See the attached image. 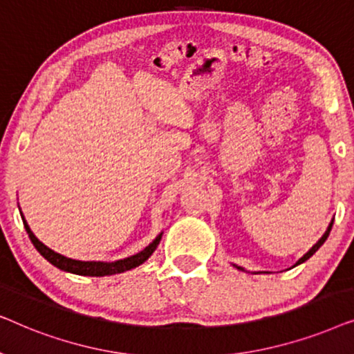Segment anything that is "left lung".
Segmentation results:
<instances>
[{
	"label": "left lung",
	"instance_id": "obj_1",
	"mask_svg": "<svg viewBox=\"0 0 354 354\" xmlns=\"http://www.w3.org/2000/svg\"><path fill=\"white\" fill-rule=\"evenodd\" d=\"M332 225H333V222H330V225H328V227H327L326 234H324V235H322V239H321V240H319V241H317V243H316V245H314V246H313V248H311V250H309V251H308V253H306V254H304V256H303V258H301V259H299V261H298V263H297V264H295V266H298V264H301V263H304V261H306V259H309V258H311V256H313L314 253H316V251H317L319 248H321V246L324 245V241H326V240H327V236H328V234H330V230H332ZM239 269H240V270H243V269H241V268H239Z\"/></svg>",
	"mask_w": 354,
	"mask_h": 354
}]
</instances>
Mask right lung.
<instances>
[{
    "instance_id": "obj_1",
    "label": "right lung",
    "mask_w": 354,
    "mask_h": 354,
    "mask_svg": "<svg viewBox=\"0 0 354 354\" xmlns=\"http://www.w3.org/2000/svg\"><path fill=\"white\" fill-rule=\"evenodd\" d=\"M22 221H24V227H26V230L28 234V239L32 240L33 246H35V248L38 250V253H40L45 259L50 261L53 266H56V268H59L61 270H66V272L79 274V275H95V277H101V275L120 274V272H124V270L133 269V268H137V266L143 264L145 261H147L149 256L153 254V251L158 248L159 241H161V236H162V234L156 236V240H154L153 243H149L143 251H140V253L130 256V258L115 261V263H101V261H75V259L66 258V256L56 253V251L48 248L46 245H43L41 241L38 240L35 235H33V232L30 230V227H28V224L24 217H22Z\"/></svg>"
}]
</instances>
